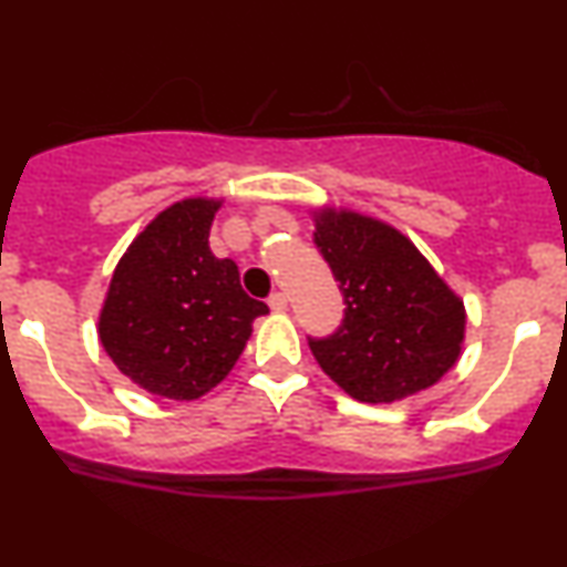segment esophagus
Returning a JSON list of instances; mask_svg holds the SVG:
<instances>
[{
	"label": "esophagus",
	"mask_w": 567,
	"mask_h": 567,
	"mask_svg": "<svg viewBox=\"0 0 567 567\" xmlns=\"http://www.w3.org/2000/svg\"><path fill=\"white\" fill-rule=\"evenodd\" d=\"M269 306H271V311H285L288 309V296H285V292H271L269 296Z\"/></svg>",
	"instance_id": "34e87169"
}]
</instances>
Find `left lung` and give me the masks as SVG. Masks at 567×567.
Listing matches in <instances>:
<instances>
[{"mask_svg":"<svg viewBox=\"0 0 567 567\" xmlns=\"http://www.w3.org/2000/svg\"><path fill=\"white\" fill-rule=\"evenodd\" d=\"M315 245L347 309L336 333L309 336V347L343 392L373 405L394 402L455 365L464 303L408 237L357 213L322 210Z\"/></svg>","mask_w":567,"mask_h":567,"instance_id":"left-lung-1","label":"left lung"}]
</instances>
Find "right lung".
<instances>
[{"label": "right lung", "instance_id": "add662e5", "mask_svg": "<svg viewBox=\"0 0 567 567\" xmlns=\"http://www.w3.org/2000/svg\"><path fill=\"white\" fill-rule=\"evenodd\" d=\"M220 202L184 199L162 210L116 264L101 333L114 365L146 392L197 400L229 375L250 324L269 311L210 250Z\"/></svg>", "mask_w": 567, "mask_h": 567}]
</instances>
